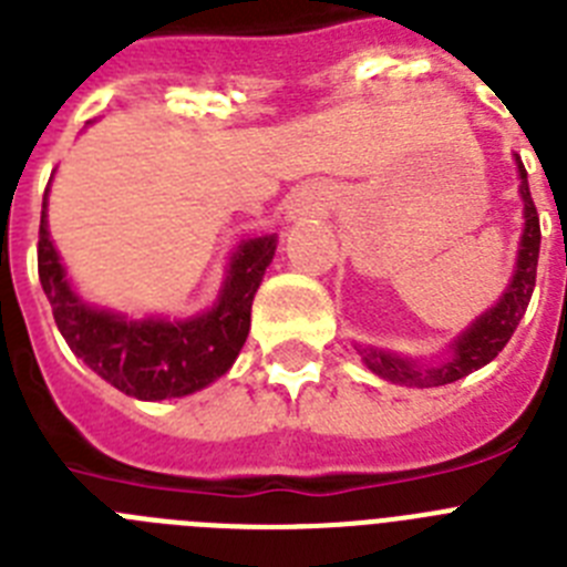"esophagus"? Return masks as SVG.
<instances>
[{"instance_id":"obj_1","label":"esophagus","mask_w":567,"mask_h":567,"mask_svg":"<svg viewBox=\"0 0 567 567\" xmlns=\"http://www.w3.org/2000/svg\"><path fill=\"white\" fill-rule=\"evenodd\" d=\"M300 215H303V207L298 204V207H292V218H300Z\"/></svg>"}]
</instances>
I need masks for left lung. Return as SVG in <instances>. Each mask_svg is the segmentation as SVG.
<instances>
[{"instance_id":"8db88e82","label":"left lung","mask_w":567,"mask_h":567,"mask_svg":"<svg viewBox=\"0 0 567 567\" xmlns=\"http://www.w3.org/2000/svg\"><path fill=\"white\" fill-rule=\"evenodd\" d=\"M519 193H523L525 202V233L523 244H519V258H517V272L511 280L508 292L499 298V303L494 309L483 315V318L463 332V338L454 343V358L445 360L443 365H434V369H423L414 360L394 358V354L378 352V349H363L365 365L372 369L380 378L392 380L400 385H417V389H432V385H445L454 383V380L465 378L480 365L491 363L505 349V343L511 340L514 329L519 327L525 309H528V300L537 287V260H539V215L534 207V198H530L528 189V173L519 164Z\"/></svg>"}]
</instances>
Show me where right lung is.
<instances>
[{"instance_id": "add662e5", "label": "right lung", "mask_w": 567, "mask_h": 567, "mask_svg": "<svg viewBox=\"0 0 567 567\" xmlns=\"http://www.w3.org/2000/svg\"><path fill=\"white\" fill-rule=\"evenodd\" d=\"M272 255L275 235L240 244L218 303L198 318L169 323L124 320L82 303L50 244L44 209L37 247L39 280L62 338L99 378L138 400L184 398L227 372L249 334L252 298Z\"/></svg>"}]
</instances>
